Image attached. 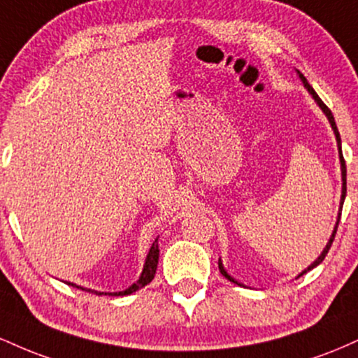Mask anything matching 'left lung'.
<instances>
[{
    "instance_id": "8db88e82",
    "label": "left lung",
    "mask_w": 358,
    "mask_h": 358,
    "mask_svg": "<svg viewBox=\"0 0 358 358\" xmlns=\"http://www.w3.org/2000/svg\"><path fill=\"white\" fill-rule=\"evenodd\" d=\"M298 73H299V72H298ZM299 77H301L303 84H305V87L308 89V92H310V94H311V96H313V97H315V101H316V102H318V106H320V108H322V109H323V113H324V114H327L328 121H330V124H331V127H334V131H335V136H336V143H338V151H340V163H342V180H343V187H342V202H340V203H342V205H343L345 195H347V166H345V159H343V155H342V139H340V133H338V129H336V124H335V119H334V114H331V110H330V109H328V108H327V106H324V102H323L322 99H320V97H318V94H316V92H315V90H313V87H311V85H310V84H308L306 77H305V76H303V73H299ZM340 215H342V213H340ZM340 215H338V220H336V225H335V231H334V234H331L330 241H328L327 248H324V249H323V252H322V254H320V257H318V259H316V261L313 262V264H311V266H310V268H308V269H305V271H303V273H301V274H299V276H303V274H305V273H308V271H311V269H313V268H316V266H318V264H320V262H322V261H323V259H324V256H327V254H328V250H330V248H331V244H334V239H335V234H336V229H338V222H340ZM219 269H220L222 276H225V278H227V279H229V281H232V282H237V281H236V279H234V278H231V276H229V274H227V271H225V269H224V266H222V262H220V261H219Z\"/></svg>"
}]
</instances>
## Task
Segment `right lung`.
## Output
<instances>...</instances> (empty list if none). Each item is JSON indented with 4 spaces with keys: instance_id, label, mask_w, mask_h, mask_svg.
I'll return each instance as SVG.
<instances>
[{
    "instance_id": "right-lung-1",
    "label": "right lung",
    "mask_w": 358,
    "mask_h": 358,
    "mask_svg": "<svg viewBox=\"0 0 358 358\" xmlns=\"http://www.w3.org/2000/svg\"><path fill=\"white\" fill-rule=\"evenodd\" d=\"M158 254H159L158 237H156L153 245H151L150 252H148V257H146L145 268H143L141 276H139V279L136 282H134L133 286L127 287L126 291H119V293H101V291H92V289H85V291H89V293H94V294H99V296H101V294H109V296H126V294L134 293V291H138L139 287L146 286L148 282L153 281L155 273H156V266H158ZM67 285L69 286H76V285H72V282H67ZM76 287H77V289H84V287H80V286H76Z\"/></svg>"
}]
</instances>
